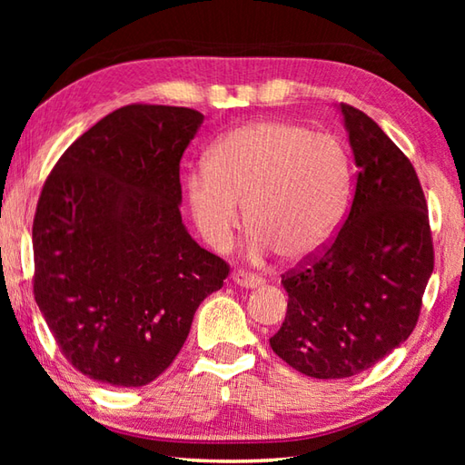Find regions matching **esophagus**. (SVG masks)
<instances>
[{
    "instance_id": "34e87169",
    "label": "esophagus",
    "mask_w": 465,
    "mask_h": 465,
    "mask_svg": "<svg viewBox=\"0 0 465 465\" xmlns=\"http://www.w3.org/2000/svg\"><path fill=\"white\" fill-rule=\"evenodd\" d=\"M232 280H233L235 285H240V288H245V290H255L263 283V280L258 278V275H252V273H245V272H235L232 275Z\"/></svg>"
}]
</instances>
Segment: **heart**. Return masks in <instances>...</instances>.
I'll return each instance as SVG.
<instances>
[{
    "instance_id": "heart-1",
    "label": "heart",
    "mask_w": 465,
    "mask_h": 465,
    "mask_svg": "<svg viewBox=\"0 0 465 465\" xmlns=\"http://www.w3.org/2000/svg\"><path fill=\"white\" fill-rule=\"evenodd\" d=\"M350 162L341 143L288 122H250L227 132L205 170L185 180V200L213 250L232 243L245 205L248 253L303 262L323 250L343 217Z\"/></svg>"
}]
</instances>
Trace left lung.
<instances>
[{
  "label": "left lung",
  "instance_id": "obj_1",
  "mask_svg": "<svg viewBox=\"0 0 465 465\" xmlns=\"http://www.w3.org/2000/svg\"><path fill=\"white\" fill-rule=\"evenodd\" d=\"M358 175L341 230L320 260L283 275L288 313L270 340L293 370L351 378L410 338L433 272L416 170L363 112L340 104Z\"/></svg>",
  "mask_w": 465,
  "mask_h": 465
}]
</instances>
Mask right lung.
<instances>
[{
    "mask_svg": "<svg viewBox=\"0 0 465 465\" xmlns=\"http://www.w3.org/2000/svg\"><path fill=\"white\" fill-rule=\"evenodd\" d=\"M202 124L190 107H120L67 147L39 195L35 302L62 353L95 381H153L230 272L180 213V162Z\"/></svg>",
    "mask_w": 465,
    "mask_h": 465,
    "instance_id": "1",
    "label": "right lung"
}]
</instances>
